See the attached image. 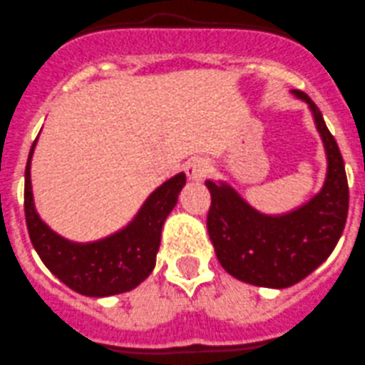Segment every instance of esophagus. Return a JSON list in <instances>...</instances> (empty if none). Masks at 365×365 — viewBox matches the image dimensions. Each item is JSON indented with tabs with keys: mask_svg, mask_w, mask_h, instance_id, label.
<instances>
[{
	"mask_svg": "<svg viewBox=\"0 0 365 365\" xmlns=\"http://www.w3.org/2000/svg\"><path fill=\"white\" fill-rule=\"evenodd\" d=\"M211 168L210 159L206 158H193L190 159L188 165H186V173H188L190 179L193 180H202L207 175Z\"/></svg>",
	"mask_w": 365,
	"mask_h": 365,
	"instance_id": "obj_1",
	"label": "esophagus"
}]
</instances>
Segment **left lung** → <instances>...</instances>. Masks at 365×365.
<instances>
[{"label": "left lung", "mask_w": 365, "mask_h": 365, "mask_svg": "<svg viewBox=\"0 0 365 365\" xmlns=\"http://www.w3.org/2000/svg\"><path fill=\"white\" fill-rule=\"evenodd\" d=\"M292 93L310 106L328 155L321 192L292 213L269 217L249 206L231 186L206 180L211 193L207 232L218 262L232 277L269 289L299 283L331 255L349 207L348 177L339 145L310 96Z\"/></svg>", "instance_id": "left-lung-1"}]
</instances>
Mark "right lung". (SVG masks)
<instances>
[{
	"label": "right lung",
	"instance_id": "add662e5",
	"mask_svg": "<svg viewBox=\"0 0 365 365\" xmlns=\"http://www.w3.org/2000/svg\"><path fill=\"white\" fill-rule=\"evenodd\" d=\"M36 141L24 170V217L39 258L51 274L82 296L107 297L136 289L154 270L163 224L186 185L185 173H177L152 192L125 229L98 242L75 244L51 231L34 206L30 161Z\"/></svg>",
	"mask_w": 365,
	"mask_h": 365
}]
</instances>
